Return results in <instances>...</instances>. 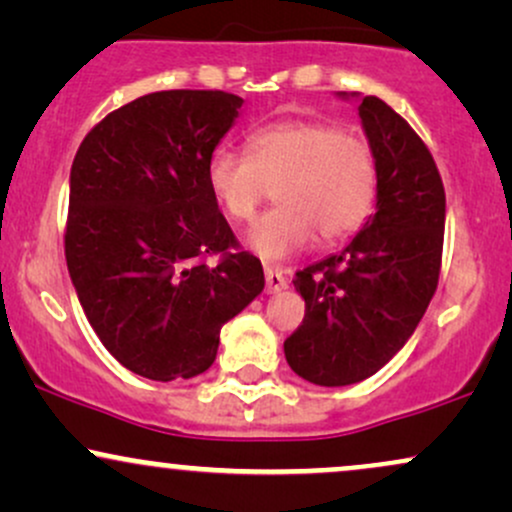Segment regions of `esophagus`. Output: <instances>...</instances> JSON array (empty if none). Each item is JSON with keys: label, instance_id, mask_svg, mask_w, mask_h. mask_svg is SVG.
Masks as SVG:
<instances>
[{"label": "esophagus", "instance_id": "1", "mask_svg": "<svg viewBox=\"0 0 512 512\" xmlns=\"http://www.w3.org/2000/svg\"><path fill=\"white\" fill-rule=\"evenodd\" d=\"M264 279H267V293H279L281 289H286V276L281 269L276 267H264Z\"/></svg>", "mask_w": 512, "mask_h": 512}]
</instances>
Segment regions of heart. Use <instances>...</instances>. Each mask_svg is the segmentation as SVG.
Masks as SVG:
<instances>
[{
    "label": "heart",
    "mask_w": 512,
    "mask_h": 512,
    "mask_svg": "<svg viewBox=\"0 0 512 512\" xmlns=\"http://www.w3.org/2000/svg\"><path fill=\"white\" fill-rule=\"evenodd\" d=\"M248 156L219 149L207 178L236 223L255 219L272 190L279 207L250 228L248 243L281 260L315 238L342 243L368 221L378 197V156L366 134L330 120H284L252 132Z\"/></svg>",
    "instance_id": "b5f03b06"
}]
</instances>
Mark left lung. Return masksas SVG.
Here are the masks:
<instances>
[{
    "label": "left lung",
    "mask_w": 512,
    "mask_h": 512,
    "mask_svg": "<svg viewBox=\"0 0 512 512\" xmlns=\"http://www.w3.org/2000/svg\"><path fill=\"white\" fill-rule=\"evenodd\" d=\"M378 156V211L337 255L296 272L305 317L284 342L293 373L325 387L378 373L407 344L436 293L445 190L428 146L385 101L358 105Z\"/></svg>",
    "instance_id": "8db88e82"
}]
</instances>
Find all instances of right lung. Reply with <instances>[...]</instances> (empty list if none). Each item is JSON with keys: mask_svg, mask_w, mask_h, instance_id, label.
Listing matches in <instances>:
<instances>
[{"mask_svg": "<svg viewBox=\"0 0 512 512\" xmlns=\"http://www.w3.org/2000/svg\"><path fill=\"white\" fill-rule=\"evenodd\" d=\"M240 105L226 91L149 93L105 115L74 156L69 276L105 349L142 378L204 373L221 327L264 289L207 178Z\"/></svg>", "mask_w": 512, "mask_h": 512, "instance_id": "right-lung-1", "label": "right lung"}]
</instances>
